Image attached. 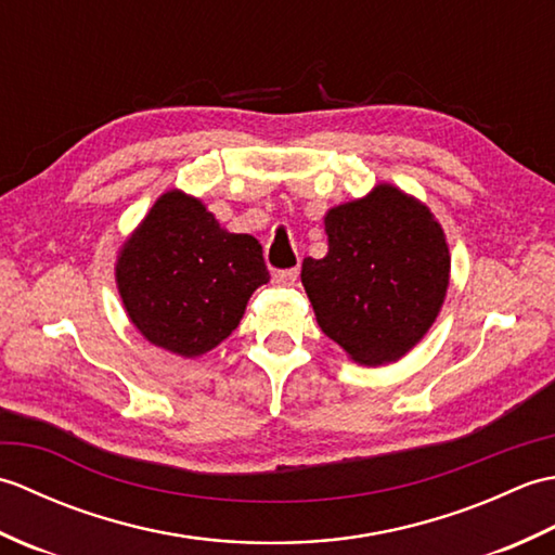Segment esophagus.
<instances>
[{"label": "esophagus", "mask_w": 555, "mask_h": 555, "mask_svg": "<svg viewBox=\"0 0 555 555\" xmlns=\"http://www.w3.org/2000/svg\"><path fill=\"white\" fill-rule=\"evenodd\" d=\"M274 284H279V286H293L298 281V269H284V271H276L274 276Z\"/></svg>", "instance_id": "1"}]
</instances>
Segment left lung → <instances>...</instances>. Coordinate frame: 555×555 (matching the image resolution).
<instances>
[{"label":"left lung","mask_w":555,"mask_h":555,"mask_svg":"<svg viewBox=\"0 0 555 555\" xmlns=\"http://www.w3.org/2000/svg\"><path fill=\"white\" fill-rule=\"evenodd\" d=\"M328 250L302 259L317 324L364 367L396 362L427 336L446 300L451 253L431 209L393 183L324 215Z\"/></svg>","instance_id":"left-lung-1"}]
</instances>
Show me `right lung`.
<instances>
[{"label":"right lung","mask_w":555,"mask_h":555,"mask_svg":"<svg viewBox=\"0 0 555 555\" xmlns=\"http://www.w3.org/2000/svg\"><path fill=\"white\" fill-rule=\"evenodd\" d=\"M114 274L143 338L185 360L227 340L269 281L257 238L223 229L203 199L179 188L159 195L124 241Z\"/></svg>","instance_id":"obj_1"}]
</instances>
